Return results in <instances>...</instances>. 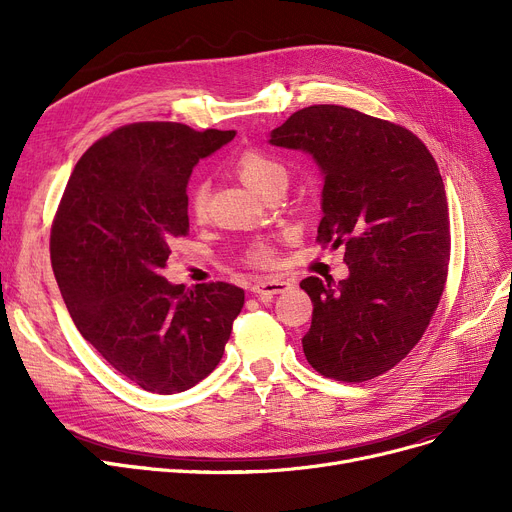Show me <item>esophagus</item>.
<instances>
[{"instance_id":"obj_1","label":"esophagus","mask_w":512,"mask_h":512,"mask_svg":"<svg viewBox=\"0 0 512 512\" xmlns=\"http://www.w3.org/2000/svg\"><path fill=\"white\" fill-rule=\"evenodd\" d=\"M290 286L292 284L288 280H282V278H265V280L255 282L251 286V292H255L257 297H261V299H272V297H276V294L290 290Z\"/></svg>"}]
</instances>
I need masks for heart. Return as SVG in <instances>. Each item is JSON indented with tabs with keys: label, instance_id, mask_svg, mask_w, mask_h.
Here are the masks:
<instances>
[{
	"label": "heart",
	"instance_id": "heart-1",
	"mask_svg": "<svg viewBox=\"0 0 512 512\" xmlns=\"http://www.w3.org/2000/svg\"><path fill=\"white\" fill-rule=\"evenodd\" d=\"M232 170L238 174V178L251 186L257 193H265L278 182H286V168L280 159L274 155L265 153L261 149H242L234 159H232ZM188 213L193 218L201 220L207 213L209 205V186L203 180L193 182V186L188 188V197H186ZM247 261L255 267H267L276 263V249L270 240L259 238L253 240L249 249H247Z\"/></svg>",
	"mask_w": 512,
	"mask_h": 512
}]
</instances>
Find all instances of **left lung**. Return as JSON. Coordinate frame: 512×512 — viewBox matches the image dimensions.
<instances>
[{
    "label": "left lung",
    "instance_id": "left-lung-1",
    "mask_svg": "<svg viewBox=\"0 0 512 512\" xmlns=\"http://www.w3.org/2000/svg\"><path fill=\"white\" fill-rule=\"evenodd\" d=\"M324 172L321 247H344L348 278L309 276V365L336 382L390 371L421 340L448 278L450 218L434 155L405 126L342 105H309L272 130Z\"/></svg>",
    "mask_w": 512,
    "mask_h": 512
}]
</instances>
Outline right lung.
Returning <instances> with one entry per match:
<instances>
[{
    "label": "right lung",
    "mask_w": 512,
    "mask_h": 512,
    "mask_svg": "<svg viewBox=\"0 0 512 512\" xmlns=\"http://www.w3.org/2000/svg\"><path fill=\"white\" fill-rule=\"evenodd\" d=\"M234 130L134 122L93 143L66 184L49 253L74 326L120 375L147 392L193 388L218 367L245 290L195 288L161 272L188 234L186 184Z\"/></svg>",
    "instance_id": "add662e5"
}]
</instances>
